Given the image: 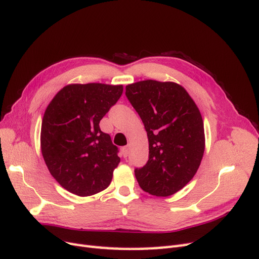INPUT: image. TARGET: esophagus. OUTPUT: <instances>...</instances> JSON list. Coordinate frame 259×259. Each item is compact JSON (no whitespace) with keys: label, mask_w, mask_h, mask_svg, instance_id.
Returning <instances> with one entry per match:
<instances>
[{"label":"esophagus","mask_w":259,"mask_h":259,"mask_svg":"<svg viewBox=\"0 0 259 259\" xmlns=\"http://www.w3.org/2000/svg\"><path fill=\"white\" fill-rule=\"evenodd\" d=\"M128 150H130L128 146H125V147H123V148H122V153H123V156H124V158H126V156H127V154H128Z\"/></svg>","instance_id":"esophagus-1"}]
</instances>
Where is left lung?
Listing matches in <instances>:
<instances>
[{"label": "left lung", "instance_id": "left-lung-1", "mask_svg": "<svg viewBox=\"0 0 259 259\" xmlns=\"http://www.w3.org/2000/svg\"><path fill=\"white\" fill-rule=\"evenodd\" d=\"M142 119L149 142V160L135 168L142 189L168 197L190 182L205 149L204 125L187 91L174 82L140 81L125 88Z\"/></svg>", "mask_w": 259, "mask_h": 259}]
</instances>
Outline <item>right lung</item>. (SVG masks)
<instances>
[{"label": "right lung", "instance_id": "right-lung-1", "mask_svg": "<svg viewBox=\"0 0 259 259\" xmlns=\"http://www.w3.org/2000/svg\"><path fill=\"white\" fill-rule=\"evenodd\" d=\"M122 93L123 85L70 84L46 108L42 154L52 176L69 192L89 197L110 185L119 150L99 122Z\"/></svg>", "mask_w": 259, "mask_h": 259}]
</instances>
